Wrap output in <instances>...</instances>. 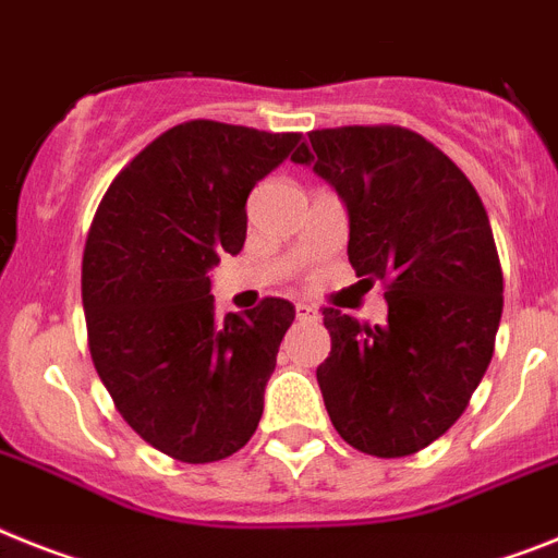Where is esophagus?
<instances>
[{
    "mask_svg": "<svg viewBox=\"0 0 558 558\" xmlns=\"http://www.w3.org/2000/svg\"><path fill=\"white\" fill-rule=\"evenodd\" d=\"M294 312H298V317H301V320H317V317H320L317 306H312V303H303V301L294 303Z\"/></svg>",
    "mask_w": 558,
    "mask_h": 558,
    "instance_id": "34e87169",
    "label": "esophagus"
}]
</instances>
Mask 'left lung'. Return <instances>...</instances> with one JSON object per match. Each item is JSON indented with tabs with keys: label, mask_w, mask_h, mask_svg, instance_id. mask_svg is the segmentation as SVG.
<instances>
[{
	"label": "left lung",
	"mask_w": 558,
	"mask_h": 558,
	"mask_svg": "<svg viewBox=\"0 0 558 558\" xmlns=\"http://www.w3.org/2000/svg\"><path fill=\"white\" fill-rule=\"evenodd\" d=\"M292 161L343 198L357 278L386 280L383 326L323 308L331 351L317 383L331 425L383 460L423 451L494 357L502 266L488 213L465 172L405 128L312 130Z\"/></svg>",
	"instance_id": "8db88e82"
}]
</instances>
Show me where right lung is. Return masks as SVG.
I'll return each instance as SVG.
<instances>
[{"instance_id": "1", "label": "right lung", "mask_w": 558, "mask_h": 558, "mask_svg": "<svg viewBox=\"0 0 558 558\" xmlns=\"http://www.w3.org/2000/svg\"><path fill=\"white\" fill-rule=\"evenodd\" d=\"M301 133L186 121L116 175L84 243L82 303L98 377L130 428L172 460L241 451L294 306L215 315L209 271L246 241V198Z\"/></svg>"}]
</instances>
